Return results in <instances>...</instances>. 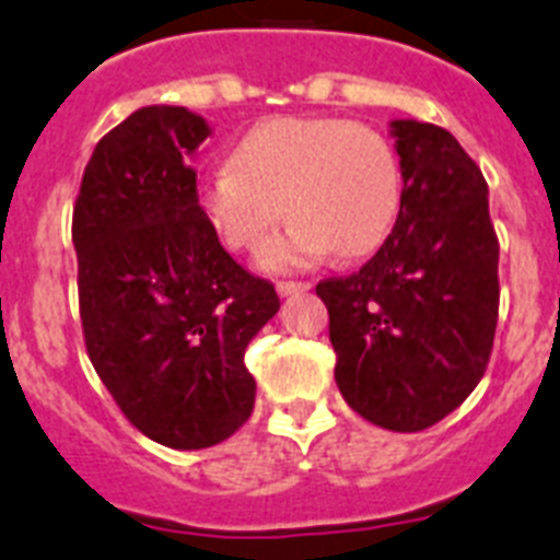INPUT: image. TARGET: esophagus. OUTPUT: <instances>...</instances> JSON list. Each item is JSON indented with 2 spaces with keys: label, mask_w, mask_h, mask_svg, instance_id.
Segmentation results:
<instances>
[{
  "label": "esophagus",
  "mask_w": 560,
  "mask_h": 560,
  "mask_svg": "<svg viewBox=\"0 0 560 560\" xmlns=\"http://www.w3.org/2000/svg\"><path fill=\"white\" fill-rule=\"evenodd\" d=\"M310 287H313L310 281H279L276 290H279V295H295V293H307Z\"/></svg>",
  "instance_id": "34e87169"
}]
</instances>
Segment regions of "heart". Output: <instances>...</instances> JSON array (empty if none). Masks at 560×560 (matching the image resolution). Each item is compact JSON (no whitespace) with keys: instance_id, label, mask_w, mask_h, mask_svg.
Instances as JSON below:
<instances>
[{"instance_id":"obj_1","label":"heart","mask_w":560,"mask_h":560,"mask_svg":"<svg viewBox=\"0 0 560 560\" xmlns=\"http://www.w3.org/2000/svg\"><path fill=\"white\" fill-rule=\"evenodd\" d=\"M233 163L199 179V208L231 250H259L281 217L293 225L261 250L265 270L315 265L329 250L363 259L400 213V163L386 138L335 118H270L233 145ZM285 208L281 209L280 206Z\"/></svg>"}]
</instances>
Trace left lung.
<instances>
[{
    "label": "left lung",
    "instance_id": "obj_1",
    "mask_svg": "<svg viewBox=\"0 0 560 560\" xmlns=\"http://www.w3.org/2000/svg\"><path fill=\"white\" fill-rule=\"evenodd\" d=\"M402 174L397 222L352 276L315 293L329 310L335 383L388 431H422L482 381L499 318V240L488 183L434 124L392 120Z\"/></svg>",
    "mask_w": 560,
    "mask_h": 560
}]
</instances>
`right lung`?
I'll list each match as a JSON object with an SVG mask.
<instances>
[{"label":"right lung","mask_w":560,"mask_h":560,"mask_svg":"<svg viewBox=\"0 0 560 560\" xmlns=\"http://www.w3.org/2000/svg\"><path fill=\"white\" fill-rule=\"evenodd\" d=\"M206 118L143 106L98 140L72 211L90 361L140 434L211 448L250 417L245 349L279 313L276 287L231 259L199 208Z\"/></svg>","instance_id":"obj_1"}]
</instances>
